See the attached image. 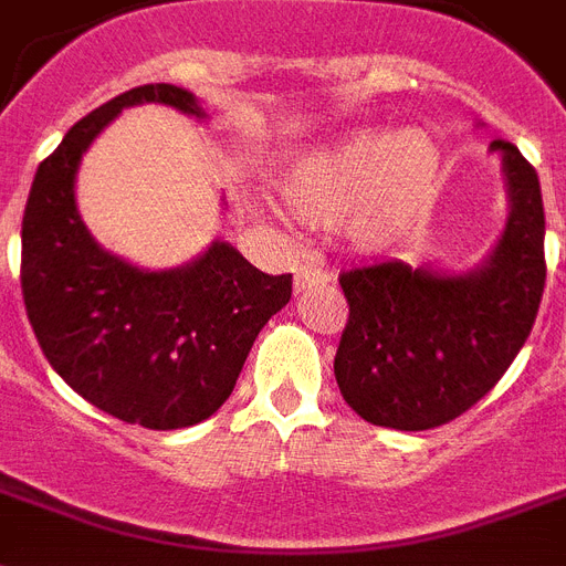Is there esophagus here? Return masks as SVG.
<instances>
[{
	"instance_id": "1",
	"label": "esophagus",
	"mask_w": 566,
	"mask_h": 566,
	"mask_svg": "<svg viewBox=\"0 0 566 566\" xmlns=\"http://www.w3.org/2000/svg\"><path fill=\"white\" fill-rule=\"evenodd\" d=\"M329 274L324 269H312V265H301L297 274H294V292H306L312 286H326L329 283Z\"/></svg>"
}]
</instances>
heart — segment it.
<instances>
[{
	"label": "heart",
	"instance_id": "obj_1",
	"mask_svg": "<svg viewBox=\"0 0 566 566\" xmlns=\"http://www.w3.org/2000/svg\"><path fill=\"white\" fill-rule=\"evenodd\" d=\"M446 156L422 129L364 126L303 153L283 170L286 208L312 228L347 226L364 251H394L428 222Z\"/></svg>",
	"mask_w": 566,
	"mask_h": 566
}]
</instances>
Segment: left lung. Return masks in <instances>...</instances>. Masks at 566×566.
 Listing matches in <instances>:
<instances>
[{
    "mask_svg": "<svg viewBox=\"0 0 566 566\" xmlns=\"http://www.w3.org/2000/svg\"><path fill=\"white\" fill-rule=\"evenodd\" d=\"M509 217L478 269L442 274L390 260L340 274L349 317L335 381L358 417L428 431L478 405L530 338L544 294V202L535 167L509 142Z\"/></svg>",
    "mask_w": 566,
    "mask_h": 566,
    "instance_id": "left-lung-1",
    "label": "left lung"
}]
</instances>
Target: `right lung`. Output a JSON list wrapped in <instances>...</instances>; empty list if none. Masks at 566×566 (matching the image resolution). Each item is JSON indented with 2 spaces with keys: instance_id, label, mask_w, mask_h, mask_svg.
<instances>
[{
  "instance_id": "1",
  "label": "right lung",
  "mask_w": 566,
  "mask_h": 566,
  "mask_svg": "<svg viewBox=\"0 0 566 566\" xmlns=\"http://www.w3.org/2000/svg\"><path fill=\"white\" fill-rule=\"evenodd\" d=\"M165 104L205 118L188 88L147 83L112 97L36 167L22 217V297L42 353L74 394L149 431L202 422L231 396L251 344L292 297V274H263L228 242L147 272L83 226L74 176L124 106Z\"/></svg>"
}]
</instances>
